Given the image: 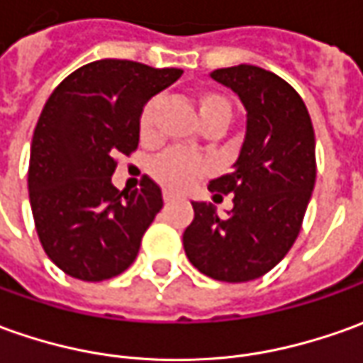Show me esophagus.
<instances>
[{"mask_svg":"<svg viewBox=\"0 0 363 363\" xmlns=\"http://www.w3.org/2000/svg\"><path fill=\"white\" fill-rule=\"evenodd\" d=\"M162 199H164V202L169 204V202L174 201V194H172V192H169V191H164V192H162Z\"/></svg>","mask_w":363,"mask_h":363,"instance_id":"34e87169","label":"esophagus"}]
</instances>
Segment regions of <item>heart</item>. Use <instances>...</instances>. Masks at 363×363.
<instances>
[{
  "mask_svg": "<svg viewBox=\"0 0 363 363\" xmlns=\"http://www.w3.org/2000/svg\"><path fill=\"white\" fill-rule=\"evenodd\" d=\"M192 105L199 117V125L204 133H223L233 119V105L230 101L216 89H199L192 95ZM157 113H159V99H150L139 113L140 139L149 140L155 137L157 127ZM152 179L162 184L164 189L174 192H184L194 182L206 174V164L201 159H192L177 150H169L155 159L150 164Z\"/></svg>",
  "mask_w": 363,
  "mask_h": 363,
  "instance_id": "1",
  "label": "heart"
}]
</instances>
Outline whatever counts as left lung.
<instances>
[{
    "label": "left lung",
    "instance_id": "1",
    "mask_svg": "<svg viewBox=\"0 0 363 363\" xmlns=\"http://www.w3.org/2000/svg\"><path fill=\"white\" fill-rule=\"evenodd\" d=\"M246 107V137L228 174L208 191L234 208L218 218L213 204L192 202L194 218L182 234L191 264L220 282H248L270 272L300 234L316 182V139L304 101L272 71L256 65L216 69Z\"/></svg>",
    "mask_w": 363,
    "mask_h": 363
}]
</instances>
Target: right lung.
<instances>
[{
	"mask_svg": "<svg viewBox=\"0 0 363 363\" xmlns=\"http://www.w3.org/2000/svg\"><path fill=\"white\" fill-rule=\"evenodd\" d=\"M127 59L93 61L59 83L39 115L29 155V202L39 242L65 274L101 282L125 272L162 208L145 174L121 192L111 177L139 147V113L181 77Z\"/></svg>",
	"mask_w": 363,
	"mask_h": 363,
	"instance_id": "1",
	"label": "right lung"
}]
</instances>
